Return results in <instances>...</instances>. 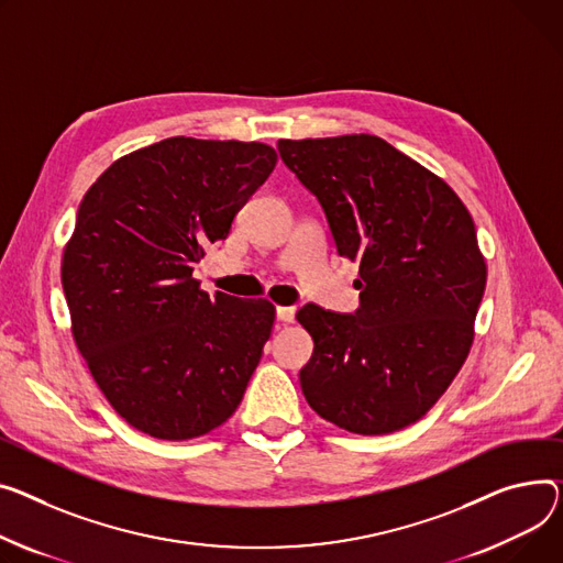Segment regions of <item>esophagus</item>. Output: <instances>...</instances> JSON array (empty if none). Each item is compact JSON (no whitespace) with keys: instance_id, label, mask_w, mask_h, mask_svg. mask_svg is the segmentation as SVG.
I'll use <instances>...</instances> for the list:
<instances>
[{"instance_id":"1","label":"esophagus","mask_w":563,"mask_h":563,"mask_svg":"<svg viewBox=\"0 0 563 563\" xmlns=\"http://www.w3.org/2000/svg\"><path fill=\"white\" fill-rule=\"evenodd\" d=\"M276 319L280 323H291L296 319V308H289V306H278L276 308Z\"/></svg>"}]
</instances>
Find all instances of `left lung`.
<instances>
[{
	"label": "left lung",
	"instance_id": "1",
	"mask_svg": "<svg viewBox=\"0 0 563 563\" xmlns=\"http://www.w3.org/2000/svg\"><path fill=\"white\" fill-rule=\"evenodd\" d=\"M278 154L321 203L336 253L360 262L353 314H296L314 340L306 400L355 434L417 423L473 344L486 265L466 206L376 135L278 140Z\"/></svg>",
	"mask_w": 563,
	"mask_h": 563
}]
</instances>
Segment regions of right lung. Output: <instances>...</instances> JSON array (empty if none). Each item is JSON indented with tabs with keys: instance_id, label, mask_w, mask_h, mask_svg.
Instances as JSON below:
<instances>
[{
	"instance_id": "add662e5",
	"label": "right lung",
	"mask_w": 563,
	"mask_h": 563,
	"mask_svg": "<svg viewBox=\"0 0 563 563\" xmlns=\"http://www.w3.org/2000/svg\"><path fill=\"white\" fill-rule=\"evenodd\" d=\"M276 161L262 142L167 137L112 163L79 206L60 267L74 342L148 437H201L242 402L276 308L208 296L192 272Z\"/></svg>"
}]
</instances>
